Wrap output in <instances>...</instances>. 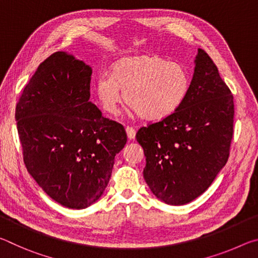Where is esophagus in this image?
<instances>
[{"instance_id": "1", "label": "esophagus", "mask_w": 258, "mask_h": 258, "mask_svg": "<svg viewBox=\"0 0 258 258\" xmlns=\"http://www.w3.org/2000/svg\"><path fill=\"white\" fill-rule=\"evenodd\" d=\"M126 134H127V138L130 140H133L135 139V134H137V132H135V130L133 127H131V126H126Z\"/></svg>"}]
</instances>
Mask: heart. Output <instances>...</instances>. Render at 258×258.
Returning a JSON list of instances; mask_svg holds the SVG:
<instances>
[{
    "label": "heart",
    "mask_w": 258,
    "mask_h": 258,
    "mask_svg": "<svg viewBox=\"0 0 258 258\" xmlns=\"http://www.w3.org/2000/svg\"><path fill=\"white\" fill-rule=\"evenodd\" d=\"M190 84V74L183 64L156 55H135L117 60L111 75L100 76L95 94L109 115L118 112L125 98L131 110L142 118L159 120L181 107Z\"/></svg>",
    "instance_id": "b5f03b06"
}]
</instances>
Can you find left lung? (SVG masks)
Returning <instances> with one entry per match:
<instances>
[{"label":"left lung","mask_w":258,"mask_h":258,"mask_svg":"<svg viewBox=\"0 0 258 258\" xmlns=\"http://www.w3.org/2000/svg\"><path fill=\"white\" fill-rule=\"evenodd\" d=\"M233 95L206 52L198 49L184 102L171 116L141 127L143 176L157 198L185 205L206 191L229 158Z\"/></svg>","instance_id":"left-lung-1"}]
</instances>
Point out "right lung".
I'll use <instances>...</instances> for the list:
<instances>
[{
	"mask_svg": "<svg viewBox=\"0 0 258 258\" xmlns=\"http://www.w3.org/2000/svg\"><path fill=\"white\" fill-rule=\"evenodd\" d=\"M91 75L84 61L55 52L38 66L16 107L27 171L49 197L73 209L101 198L127 141L123 125L90 101Z\"/></svg>",
	"mask_w": 258,
	"mask_h": 258,
	"instance_id": "right-lung-1",
	"label": "right lung"
}]
</instances>
